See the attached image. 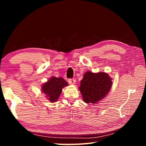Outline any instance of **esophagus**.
<instances>
[{
	"mask_svg": "<svg viewBox=\"0 0 146 146\" xmlns=\"http://www.w3.org/2000/svg\"><path fill=\"white\" fill-rule=\"evenodd\" d=\"M75 82H76V80L75 79H69V80H68V83H69V84H70V85L75 84Z\"/></svg>",
	"mask_w": 146,
	"mask_h": 146,
	"instance_id": "34e87169",
	"label": "esophagus"
}]
</instances>
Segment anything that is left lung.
Returning <instances> with one entry per match:
<instances>
[{
    "label": "left lung",
    "instance_id": "left-lung-1",
    "mask_svg": "<svg viewBox=\"0 0 146 146\" xmlns=\"http://www.w3.org/2000/svg\"><path fill=\"white\" fill-rule=\"evenodd\" d=\"M80 82V91L86 104L97 103L108 94L112 85L110 77L104 72L87 71Z\"/></svg>",
    "mask_w": 146,
    "mask_h": 146
}]
</instances>
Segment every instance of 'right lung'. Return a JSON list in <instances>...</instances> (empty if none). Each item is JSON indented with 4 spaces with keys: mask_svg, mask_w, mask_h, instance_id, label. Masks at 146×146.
Listing matches in <instances>:
<instances>
[{
    "mask_svg": "<svg viewBox=\"0 0 146 146\" xmlns=\"http://www.w3.org/2000/svg\"><path fill=\"white\" fill-rule=\"evenodd\" d=\"M68 85L66 81L63 78H52L42 86V92L46 95L51 102H56L61 94L62 88Z\"/></svg>",
    "mask_w": 146,
    "mask_h": 146,
    "instance_id": "obj_1",
    "label": "right lung"
}]
</instances>
